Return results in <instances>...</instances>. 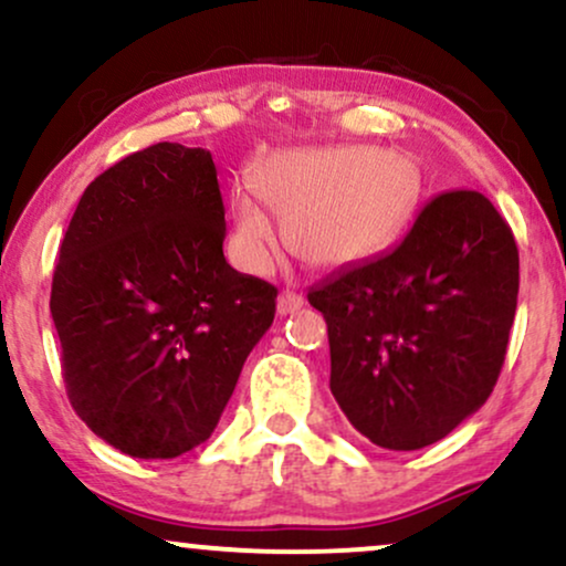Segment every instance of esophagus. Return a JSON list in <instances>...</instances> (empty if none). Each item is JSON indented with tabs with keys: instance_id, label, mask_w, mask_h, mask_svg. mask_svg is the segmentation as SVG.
I'll list each match as a JSON object with an SVG mask.
<instances>
[{
	"instance_id": "obj_1",
	"label": "esophagus",
	"mask_w": 566,
	"mask_h": 566,
	"mask_svg": "<svg viewBox=\"0 0 566 566\" xmlns=\"http://www.w3.org/2000/svg\"><path fill=\"white\" fill-rule=\"evenodd\" d=\"M303 307V297L295 295V292H282L276 300V311L279 316H290V313H295Z\"/></svg>"
}]
</instances>
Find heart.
Masks as SVG:
<instances>
[{"label":"heart","instance_id":"obj_1","mask_svg":"<svg viewBox=\"0 0 566 566\" xmlns=\"http://www.w3.org/2000/svg\"><path fill=\"white\" fill-rule=\"evenodd\" d=\"M423 180L410 154L370 146H305L255 164L232 188V253L263 274L284 240L313 269H347L381 253L407 230Z\"/></svg>","mask_w":566,"mask_h":566}]
</instances>
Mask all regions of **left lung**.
<instances>
[{
	"instance_id": "left-lung-1",
	"label": "left lung",
	"mask_w": 566,
	"mask_h": 566,
	"mask_svg": "<svg viewBox=\"0 0 566 566\" xmlns=\"http://www.w3.org/2000/svg\"><path fill=\"white\" fill-rule=\"evenodd\" d=\"M517 290V242L475 190L441 192L391 253L311 287L349 423L391 452L452 433L502 374Z\"/></svg>"
}]
</instances>
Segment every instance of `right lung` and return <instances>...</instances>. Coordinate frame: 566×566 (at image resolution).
I'll return each mask as SVG.
<instances>
[{
    "label": "right lung",
    "mask_w": 566,
    "mask_h": 566,
    "mask_svg": "<svg viewBox=\"0 0 566 566\" xmlns=\"http://www.w3.org/2000/svg\"><path fill=\"white\" fill-rule=\"evenodd\" d=\"M224 234L206 148L156 143L77 200L49 307L70 405L119 452L171 460L209 439L274 324L276 287L227 263Z\"/></svg>",
    "instance_id": "1"
}]
</instances>
